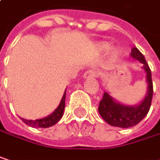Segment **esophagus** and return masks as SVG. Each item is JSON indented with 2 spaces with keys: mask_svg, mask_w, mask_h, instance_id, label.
I'll return each mask as SVG.
<instances>
[{
  "mask_svg": "<svg viewBox=\"0 0 160 160\" xmlns=\"http://www.w3.org/2000/svg\"><path fill=\"white\" fill-rule=\"evenodd\" d=\"M96 77H97V72L93 69H90L83 74L84 79H94Z\"/></svg>",
  "mask_w": 160,
  "mask_h": 160,
  "instance_id": "obj_1",
  "label": "esophagus"
}]
</instances>
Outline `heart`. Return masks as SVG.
Here are the masks:
<instances>
[{"label":"heart","mask_w":160,"mask_h":160,"mask_svg":"<svg viewBox=\"0 0 160 160\" xmlns=\"http://www.w3.org/2000/svg\"><path fill=\"white\" fill-rule=\"evenodd\" d=\"M109 43H108V42H99V43H97L96 45H95V48L96 50L98 51V52H106L107 50H108L109 49ZM118 51L117 50H113L111 52V53H110V56H111V58H116L117 56H118Z\"/></svg>","instance_id":"b5f03b06"}]
</instances>
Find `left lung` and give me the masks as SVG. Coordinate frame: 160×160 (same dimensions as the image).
Instances as JSON below:
<instances>
[{"mask_svg": "<svg viewBox=\"0 0 160 160\" xmlns=\"http://www.w3.org/2000/svg\"><path fill=\"white\" fill-rule=\"evenodd\" d=\"M131 56L143 64V69L146 73L147 92L142 102L135 106H128L116 101L105 92L102 100L100 101L98 111L104 120L111 126L119 128H130L138 124L143 120L150 109L153 97V82L151 70L146 63L143 53L136 48L132 49Z\"/></svg>", "mask_w": 160, "mask_h": 160, "instance_id": "obj_1", "label": "left lung"}]
</instances>
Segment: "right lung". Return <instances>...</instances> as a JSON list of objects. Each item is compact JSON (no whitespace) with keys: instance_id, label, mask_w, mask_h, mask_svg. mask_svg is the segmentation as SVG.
Masks as SVG:
<instances>
[{"instance_id":"right-lung-1","label":"right lung","mask_w":160,"mask_h":160,"mask_svg":"<svg viewBox=\"0 0 160 160\" xmlns=\"http://www.w3.org/2000/svg\"><path fill=\"white\" fill-rule=\"evenodd\" d=\"M65 99H66V91H65L63 97L61 99V102H60L59 106L56 108V109L52 114H50L49 116L43 118L32 120V119H26V118H21V119L24 123H26L27 125H28L32 128H49V127H52L61 119V118L64 114Z\"/></svg>"}]
</instances>
